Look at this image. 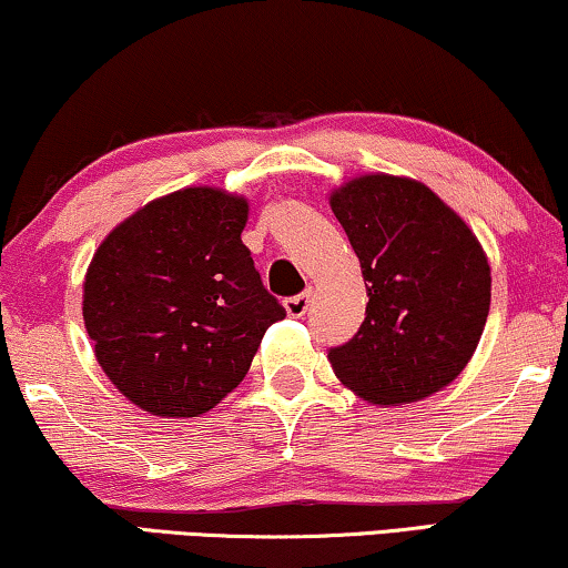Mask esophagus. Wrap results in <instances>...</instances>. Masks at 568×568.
<instances>
[{"label":"esophagus","mask_w":568,"mask_h":568,"mask_svg":"<svg viewBox=\"0 0 568 568\" xmlns=\"http://www.w3.org/2000/svg\"><path fill=\"white\" fill-rule=\"evenodd\" d=\"M310 300H312V292H302V294H294V297H286L284 300V310L290 317H302L304 312L310 310Z\"/></svg>","instance_id":"esophagus-1"}]
</instances>
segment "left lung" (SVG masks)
Instances as JSON below:
<instances>
[{"instance_id": "obj_1", "label": "left lung", "mask_w": 568, "mask_h": 568, "mask_svg": "<svg viewBox=\"0 0 568 568\" xmlns=\"http://www.w3.org/2000/svg\"><path fill=\"white\" fill-rule=\"evenodd\" d=\"M331 207L368 282L358 333L327 353L335 376L379 407L440 392L489 315L491 268L474 230L409 176H356L333 189Z\"/></svg>"}]
</instances>
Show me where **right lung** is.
Here are the masks:
<instances>
[{"label":"right lung","instance_id":"add662e5","mask_svg":"<svg viewBox=\"0 0 568 568\" xmlns=\"http://www.w3.org/2000/svg\"><path fill=\"white\" fill-rule=\"evenodd\" d=\"M248 200L186 186L133 212L84 276V325L120 394L159 417H196L248 374L286 312L241 241Z\"/></svg>","mask_w":568,"mask_h":568}]
</instances>
